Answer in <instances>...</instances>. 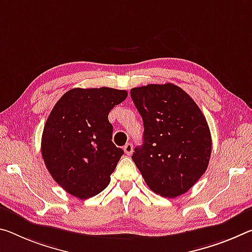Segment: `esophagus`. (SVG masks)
<instances>
[{"label":"esophagus","instance_id":"esophagus-1","mask_svg":"<svg viewBox=\"0 0 252 252\" xmlns=\"http://www.w3.org/2000/svg\"><path fill=\"white\" fill-rule=\"evenodd\" d=\"M123 150H125V153L127 156H130L131 154H132V151H133V146L131 145V143H126V145L125 146V148H123Z\"/></svg>","mask_w":252,"mask_h":252}]
</instances>
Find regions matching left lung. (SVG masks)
<instances>
[{"label": "left lung", "mask_w": 252, "mask_h": 252, "mask_svg": "<svg viewBox=\"0 0 252 252\" xmlns=\"http://www.w3.org/2000/svg\"><path fill=\"white\" fill-rule=\"evenodd\" d=\"M142 117V146L132 160L149 189L163 197L186 193L209 166L212 138L206 119L185 91L171 83L134 87Z\"/></svg>", "instance_id": "left-lung-1"}]
</instances>
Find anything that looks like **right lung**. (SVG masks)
<instances>
[{
	"label": "right lung",
	"mask_w": 252,
	"mask_h": 252,
	"mask_svg": "<svg viewBox=\"0 0 252 252\" xmlns=\"http://www.w3.org/2000/svg\"><path fill=\"white\" fill-rule=\"evenodd\" d=\"M126 96V91L110 87L73 89L51 110L41 155L53 178L73 196L90 198L110 184L123 150L112 142L107 115Z\"/></svg>",
	"instance_id": "1"
}]
</instances>
